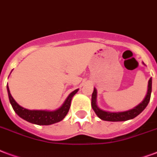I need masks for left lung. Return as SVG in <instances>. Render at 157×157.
Returning <instances> with one entry per match:
<instances>
[{
  "instance_id": "left-lung-1",
  "label": "left lung",
  "mask_w": 157,
  "mask_h": 157,
  "mask_svg": "<svg viewBox=\"0 0 157 157\" xmlns=\"http://www.w3.org/2000/svg\"><path fill=\"white\" fill-rule=\"evenodd\" d=\"M144 64V63H143ZM151 78H150L148 81V88L147 93L144 100H142V103L137 105L132 109L124 111V112H108V111L102 110L101 109L98 107L96 104V97H97V91L96 89L94 88V91L92 93L91 98V107L94 109V113L96 115L102 120L105 121L110 122H120V121H127L129 119H132L135 117H137L138 114L142 113V111L145 109V108L147 106L148 103L150 101L151 94V82H152Z\"/></svg>"
}]
</instances>
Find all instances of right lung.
Masks as SVG:
<instances>
[{"label":"right lung","instance_id":"obj_1","mask_svg":"<svg viewBox=\"0 0 157 157\" xmlns=\"http://www.w3.org/2000/svg\"><path fill=\"white\" fill-rule=\"evenodd\" d=\"M77 91H78V89L71 92L68 95L65 102L63 103V105L56 110H29L18 105L16 101L11 96L9 87L7 86V92H8L10 103L11 104L12 108L15 113L23 119L29 122L31 124H37V125H50V124H56V123L62 121L67 114L69 109H70L71 99Z\"/></svg>","mask_w":157,"mask_h":157}]
</instances>
